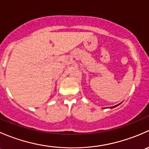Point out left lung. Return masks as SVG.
<instances>
[{"instance_id": "8db88e82", "label": "left lung", "mask_w": 149, "mask_h": 149, "mask_svg": "<svg viewBox=\"0 0 149 149\" xmlns=\"http://www.w3.org/2000/svg\"><path fill=\"white\" fill-rule=\"evenodd\" d=\"M122 103V102H121ZM121 103H120L119 104H117V105H115V106H114V107H109V108H110V109H111V108H114V107H118V105H120V104Z\"/></svg>"}]
</instances>
